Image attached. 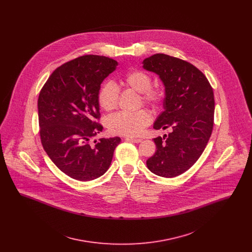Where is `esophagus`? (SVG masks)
Here are the masks:
<instances>
[{
    "mask_svg": "<svg viewBox=\"0 0 252 252\" xmlns=\"http://www.w3.org/2000/svg\"><path fill=\"white\" fill-rule=\"evenodd\" d=\"M126 141H131L133 143L139 144V143H141L143 140H142V139H138V138H126Z\"/></svg>",
    "mask_w": 252,
    "mask_h": 252,
    "instance_id": "34e87169",
    "label": "esophagus"
}]
</instances>
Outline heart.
Masks as SVG:
<instances>
[{
    "label": "heart",
    "mask_w": 252,
    "mask_h": 252,
    "mask_svg": "<svg viewBox=\"0 0 252 252\" xmlns=\"http://www.w3.org/2000/svg\"><path fill=\"white\" fill-rule=\"evenodd\" d=\"M121 87L140 94L139 106L143 104L153 109H158L165 100L164 91L152 85V76L143 70H131L120 77ZM119 102V91L111 83H105L98 93V103L105 111H112L117 108ZM151 122L148 110L140 109L135 112H119L107 120L108 130L121 136H137Z\"/></svg>",
    "instance_id": "heart-1"
}]
</instances>
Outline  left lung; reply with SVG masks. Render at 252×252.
Here are the masks:
<instances>
[{
    "instance_id": "left-lung-1",
    "label": "left lung",
    "mask_w": 252,
    "mask_h": 252,
    "mask_svg": "<svg viewBox=\"0 0 252 252\" xmlns=\"http://www.w3.org/2000/svg\"><path fill=\"white\" fill-rule=\"evenodd\" d=\"M144 68L156 72L165 86L164 111L155 129H171L153 139L156 152L146 160L148 169L163 178L180 176L201 156L214 127L215 98L203 72L191 63L164 54L144 60Z\"/></svg>"
}]
</instances>
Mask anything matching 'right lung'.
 Returning a JSON list of instances; mask_svg holds the SVG:
<instances>
[{"label": "right lung", "mask_w": 252, "mask_h": 252, "mask_svg": "<svg viewBox=\"0 0 252 252\" xmlns=\"http://www.w3.org/2000/svg\"><path fill=\"white\" fill-rule=\"evenodd\" d=\"M118 65L106 57L86 55L57 68L37 100L39 136L51 160L73 180L89 181L108 170L119 137H92L103 130L98 93L100 85Z\"/></svg>", "instance_id": "1"}]
</instances>
